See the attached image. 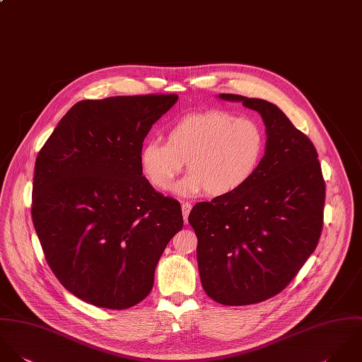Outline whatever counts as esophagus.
I'll return each instance as SVG.
<instances>
[{"label":"esophagus","instance_id":"34e87169","mask_svg":"<svg viewBox=\"0 0 362 362\" xmlns=\"http://www.w3.org/2000/svg\"><path fill=\"white\" fill-rule=\"evenodd\" d=\"M190 210H192V204L190 203H182V213H183V219H185V222H187V217H189V214H190Z\"/></svg>","mask_w":362,"mask_h":362}]
</instances>
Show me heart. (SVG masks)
I'll list each match as a JSON object with an SVG mask.
<instances>
[{
    "instance_id": "1",
    "label": "heart",
    "mask_w": 362,
    "mask_h": 362,
    "mask_svg": "<svg viewBox=\"0 0 362 362\" xmlns=\"http://www.w3.org/2000/svg\"><path fill=\"white\" fill-rule=\"evenodd\" d=\"M266 152V133L250 117L226 110L187 115L166 132V143L151 140L140 152L148 182L169 190L187 162L189 175L176 187L192 196L206 190L222 197L242 189L257 172Z\"/></svg>"
}]
</instances>
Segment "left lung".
Listing matches in <instances>:
<instances>
[{
	"label": "left lung",
	"instance_id": "obj_1",
	"mask_svg": "<svg viewBox=\"0 0 362 362\" xmlns=\"http://www.w3.org/2000/svg\"><path fill=\"white\" fill-rule=\"evenodd\" d=\"M219 98L260 113L266 152L242 189L197 203L189 222L206 293L221 305H252L286 288L316 249L326 186L316 148L276 105L233 93Z\"/></svg>",
	"mask_w": 362,
	"mask_h": 362
}]
</instances>
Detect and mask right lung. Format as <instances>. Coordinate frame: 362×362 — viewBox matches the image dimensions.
I'll list each match as a JSON object with an SVG mask.
<instances>
[{
  "label": "right lung",
  "mask_w": 362,
  "mask_h": 362,
  "mask_svg": "<svg viewBox=\"0 0 362 362\" xmlns=\"http://www.w3.org/2000/svg\"><path fill=\"white\" fill-rule=\"evenodd\" d=\"M177 95L81 100L35 163L32 219L57 280L107 309L141 302L168 242L183 226L179 202L155 192L140 152Z\"/></svg>",
  "instance_id": "1"
}]
</instances>
